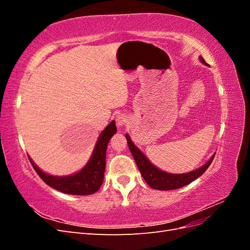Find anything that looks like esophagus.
I'll list each match as a JSON object with an SVG mask.
<instances>
[{"label": "esophagus", "instance_id": "1", "mask_svg": "<svg viewBox=\"0 0 250 250\" xmlns=\"http://www.w3.org/2000/svg\"><path fill=\"white\" fill-rule=\"evenodd\" d=\"M116 123L118 128H122L127 123V117L125 115H119L116 118Z\"/></svg>", "mask_w": 250, "mask_h": 250}]
</instances>
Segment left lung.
<instances>
[{
  "label": "left lung",
  "instance_id": "1",
  "mask_svg": "<svg viewBox=\"0 0 250 250\" xmlns=\"http://www.w3.org/2000/svg\"><path fill=\"white\" fill-rule=\"evenodd\" d=\"M199 60L204 65H208L201 56H199ZM125 137L127 140L128 147L130 149V152L134 158L135 164H137L143 178L145 179V181L149 187L155 188V190H161V191L176 190V188H183L188 184H191L192 181L200 177L202 174L207 171L211 162H213L216 154L215 152L210 156L209 160L198 169L193 170L188 173L173 174V173L165 172L155 167V166L148 160V157L134 145L129 137V134L126 133Z\"/></svg>",
  "mask_w": 250,
  "mask_h": 250
}]
</instances>
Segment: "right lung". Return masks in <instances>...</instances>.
<instances>
[{"label": "right lung", "mask_w": 250, "mask_h": 250, "mask_svg": "<svg viewBox=\"0 0 250 250\" xmlns=\"http://www.w3.org/2000/svg\"><path fill=\"white\" fill-rule=\"evenodd\" d=\"M117 133L115 121L104 128L95 145L93 153L86 165L78 172L66 176L51 175L40 169L29 156L34 170L40 177L51 188L70 195H90L99 190L104 178L106 149L109 140Z\"/></svg>", "instance_id": "obj_1"}]
</instances>
